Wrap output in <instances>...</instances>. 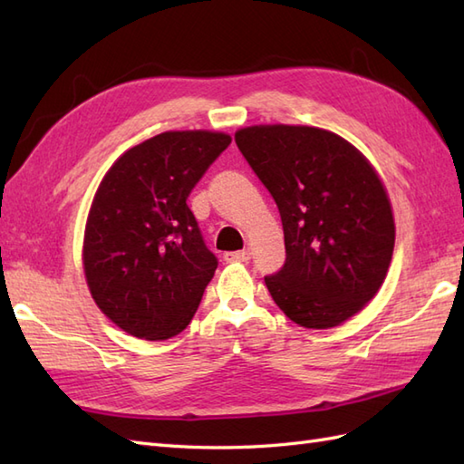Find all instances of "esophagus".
<instances>
[{"label": "esophagus", "instance_id": "esophagus-1", "mask_svg": "<svg viewBox=\"0 0 464 464\" xmlns=\"http://www.w3.org/2000/svg\"><path fill=\"white\" fill-rule=\"evenodd\" d=\"M223 259L227 263H247L251 259V253L247 249H243V251H227V253H223Z\"/></svg>", "mask_w": 464, "mask_h": 464}]
</instances>
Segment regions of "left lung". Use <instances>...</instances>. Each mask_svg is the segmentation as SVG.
<instances>
[{
  "label": "left lung",
  "mask_w": 464,
  "mask_h": 464,
  "mask_svg": "<svg viewBox=\"0 0 464 464\" xmlns=\"http://www.w3.org/2000/svg\"><path fill=\"white\" fill-rule=\"evenodd\" d=\"M235 143L281 213L287 257L265 277L273 301L301 327H337L377 295L395 247L377 171L319 127L253 125Z\"/></svg>",
  "instance_id": "obj_1"
}]
</instances>
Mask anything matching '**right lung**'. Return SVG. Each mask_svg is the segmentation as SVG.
<instances>
[{
    "label": "right lung",
    "mask_w": 464,
    "mask_h": 464,
    "mask_svg": "<svg viewBox=\"0 0 464 464\" xmlns=\"http://www.w3.org/2000/svg\"><path fill=\"white\" fill-rule=\"evenodd\" d=\"M231 143L215 131H165L105 173L83 239L97 307L137 339L165 341L191 323L217 269L195 215L193 187Z\"/></svg>",
    "instance_id": "right-lung-1"
}]
</instances>
